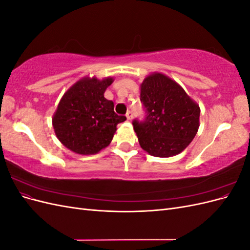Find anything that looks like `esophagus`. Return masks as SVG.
I'll use <instances>...</instances> for the list:
<instances>
[{
    "mask_svg": "<svg viewBox=\"0 0 250 250\" xmlns=\"http://www.w3.org/2000/svg\"><path fill=\"white\" fill-rule=\"evenodd\" d=\"M126 118H127V120H128V121H131V120H132V118H133V113H132V111H131V110H128V111L126 112Z\"/></svg>",
    "mask_w": 250,
    "mask_h": 250,
    "instance_id": "obj_1",
    "label": "esophagus"
}]
</instances>
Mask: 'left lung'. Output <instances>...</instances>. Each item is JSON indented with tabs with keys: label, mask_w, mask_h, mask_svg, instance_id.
Listing matches in <instances>:
<instances>
[{
	"label": "left lung",
	"mask_w": 250,
	"mask_h": 250,
	"mask_svg": "<svg viewBox=\"0 0 250 250\" xmlns=\"http://www.w3.org/2000/svg\"><path fill=\"white\" fill-rule=\"evenodd\" d=\"M145 119L132 121L141 147L150 155L174 156L184 151L199 128L200 108L178 83L161 73L141 84Z\"/></svg>",
	"instance_id": "1"
}]
</instances>
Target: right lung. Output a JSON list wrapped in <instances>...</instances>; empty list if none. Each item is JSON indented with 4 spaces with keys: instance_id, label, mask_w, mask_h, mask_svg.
<instances>
[{
    "instance_id": "right-lung-1",
    "label": "right lung",
    "mask_w": 250,
    "mask_h": 250,
    "mask_svg": "<svg viewBox=\"0 0 250 250\" xmlns=\"http://www.w3.org/2000/svg\"><path fill=\"white\" fill-rule=\"evenodd\" d=\"M112 78H83L60 100L53 127L58 140L79 154H95L107 147L117 125L126 120L113 110V102L104 98Z\"/></svg>"
}]
</instances>
